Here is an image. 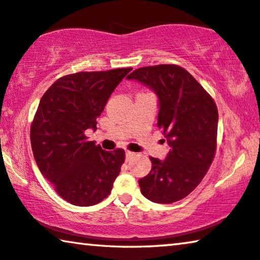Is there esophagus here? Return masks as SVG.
Segmentation results:
<instances>
[{
    "mask_svg": "<svg viewBox=\"0 0 260 260\" xmlns=\"http://www.w3.org/2000/svg\"><path fill=\"white\" fill-rule=\"evenodd\" d=\"M135 156H136V153H135V152H131V151H126V152H125V158H126L127 161L133 159V158H134Z\"/></svg>",
    "mask_w": 260,
    "mask_h": 260,
    "instance_id": "1",
    "label": "esophagus"
}]
</instances>
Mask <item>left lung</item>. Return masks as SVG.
Segmentation results:
<instances>
[{
	"mask_svg": "<svg viewBox=\"0 0 260 260\" xmlns=\"http://www.w3.org/2000/svg\"><path fill=\"white\" fill-rule=\"evenodd\" d=\"M126 78L142 82L157 93V126L170 145L165 160L150 157L151 171L138 180L142 193L161 204L178 202L198 186L212 164L217 149V105L179 66L143 67Z\"/></svg>",
	"mask_w": 260,
	"mask_h": 260,
	"instance_id": "obj_1",
	"label": "left lung"
}]
</instances>
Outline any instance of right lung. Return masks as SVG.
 Segmentation results:
<instances>
[{
  "label": "right lung",
  "instance_id": "1",
  "mask_svg": "<svg viewBox=\"0 0 260 260\" xmlns=\"http://www.w3.org/2000/svg\"><path fill=\"white\" fill-rule=\"evenodd\" d=\"M133 68L66 75L40 101L30 141L41 174L64 201L77 206L99 204L111 192L125 151H104L85 131L96 130L109 97Z\"/></svg>",
  "mask_w": 260,
  "mask_h": 260
}]
</instances>
